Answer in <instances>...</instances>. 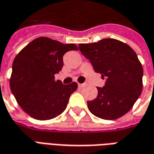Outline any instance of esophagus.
Segmentation results:
<instances>
[{
  "mask_svg": "<svg viewBox=\"0 0 154 154\" xmlns=\"http://www.w3.org/2000/svg\"><path fill=\"white\" fill-rule=\"evenodd\" d=\"M78 87H84V84L78 83Z\"/></svg>",
  "mask_w": 154,
  "mask_h": 154,
  "instance_id": "34e87169",
  "label": "esophagus"
}]
</instances>
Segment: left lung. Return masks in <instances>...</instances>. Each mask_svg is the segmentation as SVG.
<instances>
[{"instance_id": "8db88e82", "label": "left lung", "mask_w": 154, "mask_h": 154, "mask_svg": "<svg viewBox=\"0 0 154 154\" xmlns=\"http://www.w3.org/2000/svg\"><path fill=\"white\" fill-rule=\"evenodd\" d=\"M78 48L95 72L106 79L104 87H97V98L87 101L89 110L104 119H116L125 115L143 89V71L135 52L115 38L80 44Z\"/></svg>"}]
</instances>
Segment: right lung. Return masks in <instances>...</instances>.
Segmentation results:
<instances>
[{"label": "right lung", "instance_id": "add662e5", "mask_svg": "<svg viewBox=\"0 0 154 154\" xmlns=\"http://www.w3.org/2000/svg\"><path fill=\"white\" fill-rule=\"evenodd\" d=\"M70 50L78 48L74 44L39 37L15 56L10 87L19 106L32 118L47 120L57 117L77 90L76 82L63 85L54 79L63 66V55Z\"/></svg>", "mask_w": 154, "mask_h": 154}]
</instances>
